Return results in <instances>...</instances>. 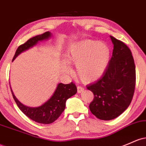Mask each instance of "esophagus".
Segmentation results:
<instances>
[{
	"label": "esophagus",
	"mask_w": 146,
	"mask_h": 146,
	"mask_svg": "<svg viewBox=\"0 0 146 146\" xmlns=\"http://www.w3.org/2000/svg\"><path fill=\"white\" fill-rule=\"evenodd\" d=\"M77 89H78V94H80V93L82 92V91H84V88H83L82 86H78V87H77Z\"/></svg>",
	"instance_id": "1"
}]
</instances>
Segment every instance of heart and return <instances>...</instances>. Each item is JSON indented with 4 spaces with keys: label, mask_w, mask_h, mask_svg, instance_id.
<instances>
[{
    "label": "heart",
    "mask_w": 146,
    "mask_h": 146,
    "mask_svg": "<svg viewBox=\"0 0 146 146\" xmlns=\"http://www.w3.org/2000/svg\"><path fill=\"white\" fill-rule=\"evenodd\" d=\"M111 55L110 46L102 41L82 40L70 45L66 51V62L76 66V75L83 82L97 80L105 73ZM62 70L69 73L70 68L66 64Z\"/></svg>",
    "instance_id": "b5f03b06"
}]
</instances>
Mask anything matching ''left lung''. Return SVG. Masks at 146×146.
Returning <instances> with one entry per match:
<instances>
[{"label": "left lung", "instance_id": "left-lung-1", "mask_svg": "<svg viewBox=\"0 0 146 146\" xmlns=\"http://www.w3.org/2000/svg\"><path fill=\"white\" fill-rule=\"evenodd\" d=\"M110 38L113 49L106 70L98 80L86 86L94 95L90 111L103 121L114 119L129 107L136 83L132 52L123 41L112 36Z\"/></svg>", "mask_w": 146, "mask_h": 146}]
</instances>
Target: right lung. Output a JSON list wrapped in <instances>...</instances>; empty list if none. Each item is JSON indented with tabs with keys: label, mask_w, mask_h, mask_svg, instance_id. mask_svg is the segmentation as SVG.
<instances>
[{
	"label": "right lung",
	"mask_w": 146,
	"mask_h": 146,
	"mask_svg": "<svg viewBox=\"0 0 146 146\" xmlns=\"http://www.w3.org/2000/svg\"><path fill=\"white\" fill-rule=\"evenodd\" d=\"M51 33L50 32H46L44 34L37 35L28 39L25 44L19 46L12 61L15 60L16 57L22 52L34 46L39 41L49 39ZM11 91L17 106L25 116L36 123L50 124L53 123L60 117L64 110L67 99L75 95L77 93V87L76 84H73V82L67 84L60 83L50 98L42 105L37 107H30L23 105L15 97L12 89Z\"/></svg>",
	"instance_id": "add662e5"
}]
</instances>
